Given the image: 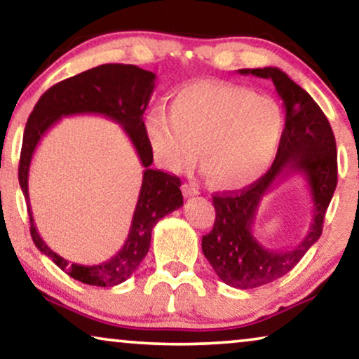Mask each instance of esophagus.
<instances>
[{
  "instance_id": "esophagus-1",
  "label": "esophagus",
  "mask_w": 359,
  "mask_h": 359,
  "mask_svg": "<svg viewBox=\"0 0 359 359\" xmlns=\"http://www.w3.org/2000/svg\"><path fill=\"white\" fill-rule=\"evenodd\" d=\"M183 193H184L186 198H191V196H198L199 188L193 183H186V184H183Z\"/></svg>"
}]
</instances>
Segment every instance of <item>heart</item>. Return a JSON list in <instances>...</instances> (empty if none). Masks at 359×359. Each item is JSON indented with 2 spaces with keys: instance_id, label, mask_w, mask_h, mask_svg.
Masks as SVG:
<instances>
[{
  "instance_id": "obj_1",
  "label": "heart",
  "mask_w": 359,
  "mask_h": 359,
  "mask_svg": "<svg viewBox=\"0 0 359 359\" xmlns=\"http://www.w3.org/2000/svg\"><path fill=\"white\" fill-rule=\"evenodd\" d=\"M170 112L145 117V137L156 163L181 173L199 158L224 189H242L269 168L284 129L276 100L247 88L204 80L181 88Z\"/></svg>"
}]
</instances>
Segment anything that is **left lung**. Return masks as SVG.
<instances>
[{"label": "left lung", "mask_w": 359, "mask_h": 359, "mask_svg": "<svg viewBox=\"0 0 359 359\" xmlns=\"http://www.w3.org/2000/svg\"><path fill=\"white\" fill-rule=\"evenodd\" d=\"M242 75L271 80L284 102L286 124L271 168L248 188L214 194L215 222L203 237V253L229 286L253 289L291 271L320 238L328 204L337 188V144L330 122L306 90L276 67L243 68ZM294 172L306 176L313 198V224L303 242L291 250L264 249L252 235L259 201Z\"/></svg>", "instance_id": "left-lung-1"}]
</instances>
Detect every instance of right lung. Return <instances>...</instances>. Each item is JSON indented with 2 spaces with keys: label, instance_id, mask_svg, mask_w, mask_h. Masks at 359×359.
I'll use <instances>...</instances> for the list:
<instances>
[{
  "label": "right lung",
  "instance_id": "1",
  "mask_svg": "<svg viewBox=\"0 0 359 359\" xmlns=\"http://www.w3.org/2000/svg\"><path fill=\"white\" fill-rule=\"evenodd\" d=\"M156 75L135 65L106 63L67 78L43 93L29 116L19 160V184L27 201L31 237L36 247L62 271L90 286L112 287L132 276L149 253L151 230L161 217L183 205L178 176L150 168L154 155L144 129V112L155 88ZM101 114L126 130L144 165V178L128 240L119 252L100 265L70 264L46 247L33 224L28 203V166L35 147L50 127L65 115Z\"/></svg>",
  "mask_w": 359,
  "mask_h": 359
}]
</instances>
